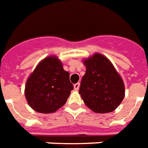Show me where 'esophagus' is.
<instances>
[{
	"mask_svg": "<svg viewBox=\"0 0 148 148\" xmlns=\"http://www.w3.org/2000/svg\"><path fill=\"white\" fill-rule=\"evenodd\" d=\"M79 85H80V84H79V83H76V84H74V89L76 90V91H77V90H79Z\"/></svg>",
	"mask_w": 148,
	"mask_h": 148,
	"instance_id": "esophagus-1",
	"label": "esophagus"
}]
</instances>
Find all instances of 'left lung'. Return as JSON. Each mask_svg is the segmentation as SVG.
Returning a JSON list of instances; mask_svg holds the SVG:
<instances>
[{"instance_id": "left-lung-1", "label": "left lung", "mask_w": 148, "mask_h": 148, "mask_svg": "<svg viewBox=\"0 0 148 148\" xmlns=\"http://www.w3.org/2000/svg\"><path fill=\"white\" fill-rule=\"evenodd\" d=\"M86 72L79 93L87 107L96 113L117 108L124 98L125 87L112 62L100 53L84 60Z\"/></svg>"}]
</instances>
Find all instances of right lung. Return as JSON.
Wrapping results in <instances>:
<instances>
[{"instance_id":"right-lung-1","label":"right lung","mask_w":148,"mask_h":148,"mask_svg":"<svg viewBox=\"0 0 148 148\" xmlns=\"http://www.w3.org/2000/svg\"><path fill=\"white\" fill-rule=\"evenodd\" d=\"M73 85L69 73L56 56L41 60L27 79L25 95L29 105L36 112L53 113L65 104Z\"/></svg>"}]
</instances>
